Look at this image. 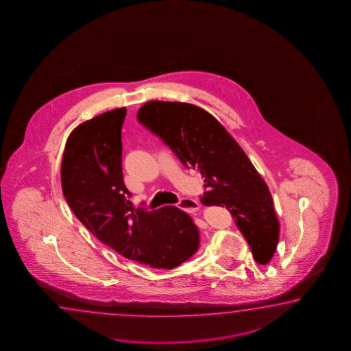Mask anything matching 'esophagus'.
Wrapping results in <instances>:
<instances>
[{"label": "esophagus", "instance_id": "esophagus-1", "mask_svg": "<svg viewBox=\"0 0 351 351\" xmlns=\"http://www.w3.org/2000/svg\"><path fill=\"white\" fill-rule=\"evenodd\" d=\"M179 209H182V210H184V212H188V213H194V212H197L198 209H199V203L198 202H195L194 199H191V198H184V199L180 200L178 204H177Z\"/></svg>", "mask_w": 351, "mask_h": 351}]
</instances>
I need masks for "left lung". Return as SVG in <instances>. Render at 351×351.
<instances>
[{"label":"left lung","instance_id":"1","mask_svg":"<svg viewBox=\"0 0 351 351\" xmlns=\"http://www.w3.org/2000/svg\"><path fill=\"white\" fill-rule=\"evenodd\" d=\"M138 121L158 136L186 168H198L209 191L200 202L227 208L255 261L267 264L279 241V220L267 183L227 130L198 106L151 101Z\"/></svg>","mask_w":351,"mask_h":351}]
</instances>
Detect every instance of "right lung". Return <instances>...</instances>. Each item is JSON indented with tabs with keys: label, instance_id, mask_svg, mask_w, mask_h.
Wrapping results in <instances>:
<instances>
[{
	"label": "right lung",
	"instance_id": "1",
	"mask_svg": "<svg viewBox=\"0 0 351 351\" xmlns=\"http://www.w3.org/2000/svg\"><path fill=\"white\" fill-rule=\"evenodd\" d=\"M127 110L102 113L69 134L61 183L69 208L84 227L124 258L173 269L199 247L192 218L177 206L134 209L123 182L122 125Z\"/></svg>",
	"mask_w": 351,
	"mask_h": 351
}]
</instances>
